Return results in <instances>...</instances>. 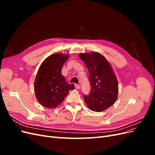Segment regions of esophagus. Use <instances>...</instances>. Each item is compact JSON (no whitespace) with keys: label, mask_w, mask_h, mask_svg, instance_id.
<instances>
[{"label":"esophagus","mask_w":155,"mask_h":155,"mask_svg":"<svg viewBox=\"0 0 155 155\" xmlns=\"http://www.w3.org/2000/svg\"><path fill=\"white\" fill-rule=\"evenodd\" d=\"M75 88H76V89H79L80 88V86H79V85H77V84H75Z\"/></svg>","instance_id":"obj_1"}]
</instances>
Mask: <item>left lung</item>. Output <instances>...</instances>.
<instances>
[{"mask_svg":"<svg viewBox=\"0 0 155 155\" xmlns=\"http://www.w3.org/2000/svg\"><path fill=\"white\" fill-rule=\"evenodd\" d=\"M79 56L88 68L91 85L90 94L84 96V100L91 110L104 111L113 105L118 97V83L114 70L100 53H80Z\"/></svg>","mask_w":155,"mask_h":155,"instance_id":"8db88e82","label":"left lung"}]
</instances>
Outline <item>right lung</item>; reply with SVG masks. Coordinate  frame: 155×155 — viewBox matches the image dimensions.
I'll return each instance as SVG.
<instances>
[{"label": "right lung", "instance_id": "1", "mask_svg": "<svg viewBox=\"0 0 155 155\" xmlns=\"http://www.w3.org/2000/svg\"><path fill=\"white\" fill-rule=\"evenodd\" d=\"M69 54L56 53L46 58L39 68L34 82L35 94L39 104L54 109L63 102L74 84H68L61 74Z\"/></svg>", "mask_w": 155, "mask_h": 155}]
</instances>
